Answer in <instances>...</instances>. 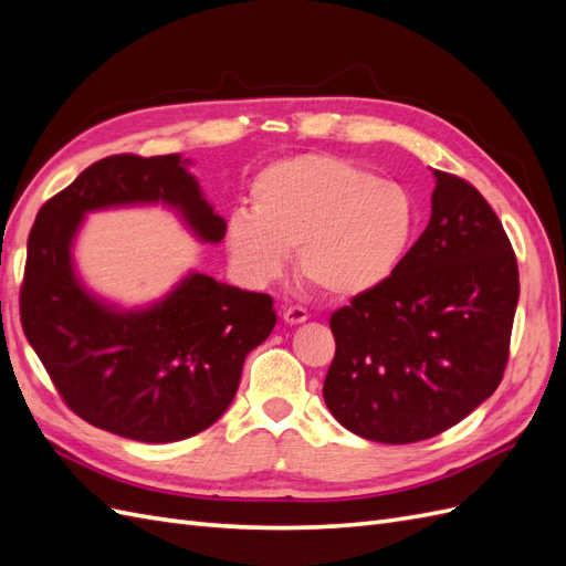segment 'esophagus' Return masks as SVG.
<instances>
[{
  "mask_svg": "<svg viewBox=\"0 0 566 566\" xmlns=\"http://www.w3.org/2000/svg\"><path fill=\"white\" fill-rule=\"evenodd\" d=\"M306 318H310V314H306V310H302V306H287V310L283 312V321L290 325H300Z\"/></svg>",
  "mask_w": 566,
  "mask_h": 566,
  "instance_id": "esophagus-1",
  "label": "esophagus"
}]
</instances>
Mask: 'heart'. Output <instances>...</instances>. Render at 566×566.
<instances>
[{"instance_id": "1", "label": "heart", "mask_w": 566, "mask_h": 566, "mask_svg": "<svg viewBox=\"0 0 566 566\" xmlns=\"http://www.w3.org/2000/svg\"><path fill=\"white\" fill-rule=\"evenodd\" d=\"M416 231V205L391 179L328 153L266 165L250 184V210L227 221V248L252 281L279 279L297 250L302 279L333 297L387 283Z\"/></svg>"}]
</instances>
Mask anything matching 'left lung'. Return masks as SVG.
Instances as JSON below:
<instances>
[{
	"label": "left lung",
	"instance_id": "1",
	"mask_svg": "<svg viewBox=\"0 0 566 566\" xmlns=\"http://www.w3.org/2000/svg\"><path fill=\"white\" fill-rule=\"evenodd\" d=\"M432 217L394 276L331 316L323 399L349 432L413 443L447 432L501 385L520 271L472 184L434 169Z\"/></svg>",
	"mask_w": 566,
	"mask_h": 566
}]
</instances>
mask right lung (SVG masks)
Returning a JSON list of instances; mask_svg holds the SVG:
<instances>
[{"label":"right lung","mask_w":566,"mask_h":566,"mask_svg":"<svg viewBox=\"0 0 566 566\" xmlns=\"http://www.w3.org/2000/svg\"><path fill=\"white\" fill-rule=\"evenodd\" d=\"M186 165L177 153L98 160L42 205L28 235L21 323L30 347L82 420L146 443L188 439L217 422L245 356L276 325L269 295L198 271L142 310H119L77 279L73 243L87 212L160 202L202 243L224 238V217Z\"/></svg>","instance_id":"add662e5"}]
</instances>
